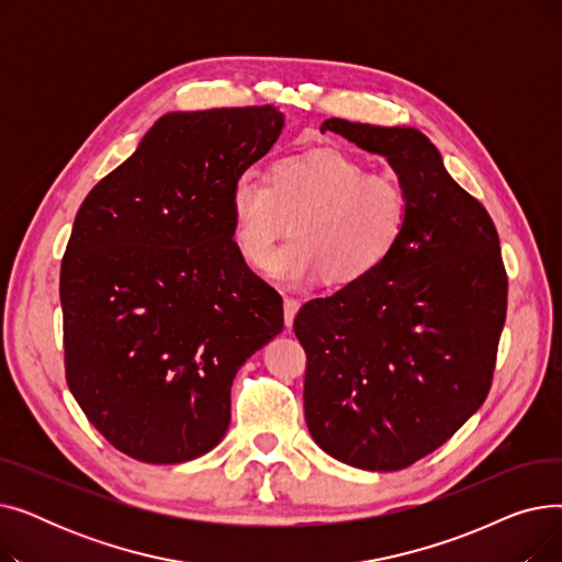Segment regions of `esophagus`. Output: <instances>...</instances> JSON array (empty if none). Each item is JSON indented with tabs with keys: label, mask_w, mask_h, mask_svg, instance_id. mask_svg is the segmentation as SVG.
Here are the masks:
<instances>
[{
	"label": "esophagus",
	"mask_w": 562,
	"mask_h": 562,
	"mask_svg": "<svg viewBox=\"0 0 562 562\" xmlns=\"http://www.w3.org/2000/svg\"><path fill=\"white\" fill-rule=\"evenodd\" d=\"M299 307H301V303L296 299H289V296L284 299V323H286V328L293 326V318H296Z\"/></svg>",
	"instance_id": "esophagus-1"
}]
</instances>
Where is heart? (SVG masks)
<instances>
[{
	"label": "heart",
	"instance_id": "b5f03b06",
	"mask_svg": "<svg viewBox=\"0 0 562 562\" xmlns=\"http://www.w3.org/2000/svg\"><path fill=\"white\" fill-rule=\"evenodd\" d=\"M293 239L271 261V278L299 284L323 273L330 284L371 276L401 244L409 195L387 172L335 147L284 155L266 182L239 175L229 191V234L239 257L259 269L286 229Z\"/></svg>",
	"mask_w": 562,
	"mask_h": 562
}]
</instances>
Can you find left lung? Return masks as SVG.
I'll list each match as a JSON object with an SVG mask.
<instances>
[{
    "mask_svg": "<svg viewBox=\"0 0 562 562\" xmlns=\"http://www.w3.org/2000/svg\"><path fill=\"white\" fill-rule=\"evenodd\" d=\"M321 132L385 157L409 218L380 269L305 303L293 321L307 356L305 422L335 460L398 471L445 445L487 398L508 276L487 210L419 130L330 117Z\"/></svg>",
    "mask_w": 562,
    "mask_h": 562,
    "instance_id": "obj_1",
    "label": "left lung"
}]
</instances>
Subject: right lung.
Returning <instances> with one entry per match:
<instances>
[{"label": "right lung", "instance_id": "1", "mask_svg": "<svg viewBox=\"0 0 562 562\" xmlns=\"http://www.w3.org/2000/svg\"><path fill=\"white\" fill-rule=\"evenodd\" d=\"M282 127L271 104L166 113L79 206L58 284L66 380L134 460L212 451L236 371L284 328L229 234L232 184Z\"/></svg>", "mask_w": 562, "mask_h": 562}]
</instances>
